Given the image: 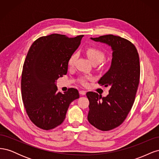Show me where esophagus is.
I'll return each instance as SVG.
<instances>
[{"mask_svg":"<svg viewBox=\"0 0 159 159\" xmlns=\"http://www.w3.org/2000/svg\"><path fill=\"white\" fill-rule=\"evenodd\" d=\"M80 95H85V93H86V91H84V90H80Z\"/></svg>","mask_w":159,"mask_h":159,"instance_id":"esophagus-1","label":"esophagus"}]
</instances>
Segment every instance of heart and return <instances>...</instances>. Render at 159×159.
I'll use <instances>...</instances> for the list:
<instances>
[{
    "mask_svg": "<svg viewBox=\"0 0 159 159\" xmlns=\"http://www.w3.org/2000/svg\"><path fill=\"white\" fill-rule=\"evenodd\" d=\"M86 53L89 57V58L93 64H99L102 62L105 58V52L99 48L95 47H89L86 50ZM78 58V54H72L68 61V65L70 67H73L75 63V61ZM90 79L89 77L84 76L80 78V82L81 84L85 85L87 84V80Z\"/></svg>",
    "mask_w": 159,
    "mask_h": 159,
    "instance_id": "b5f03b06",
    "label": "heart"
}]
</instances>
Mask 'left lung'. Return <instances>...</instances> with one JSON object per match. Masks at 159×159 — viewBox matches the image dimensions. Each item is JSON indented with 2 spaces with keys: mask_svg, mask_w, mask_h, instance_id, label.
<instances>
[{
  "mask_svg": "<svg viewBox=\"0 0 159 159\" xmlns=\"http://www.w3.org/2000/svg\"><path fill=\"white\" fill-rule=\"evenodd\" d=\"M111 46V66L99 80L101 86H110L109 94L102 98L89 91L88 121L95 128L107 131L119 127L126 119L135 99L140 79V62L137 50L132 42L112 34L91 38Z\"/></svg>",
  "mask_w": 159,
  "mask_h": 159,
  "instance_id": "1",
  "label": "left lung"
}]
</instances>
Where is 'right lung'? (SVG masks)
<instances>
[{"instance_id":"obj_1","label":"right lung","mask_w":159,"mask_h":159,"mask_svg":"<svg viewBox=\"0 0 159 159\" xmlns=\"http://www.w3.org/2000/svg\"><path fill=\"white\" fill-rule=\"evenodd\" d=\"M83 35L68 38L59 34L42 36L30 46L23 65L21 93L26 113L36 126L54 129L64 121L70 104L79 98L78 89L57 92V79L68 72V61Z\"/></svg>"}]
</instances>
